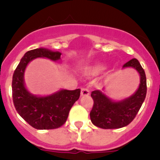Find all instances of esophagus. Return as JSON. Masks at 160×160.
Returning a JSON list of instances; mask_svg holds the SVG:
<instances>
[{
    "instance_id": "34e87169",
    "label": "esophagus",
    "mask_w": 160,
    "mask_h": 160,
    "mask_svg": "<svg viewBox=\"0 0 160 160\" xmlns=\"http://www.w3.org/2000/svg\"><path fill=\"white\" fill-rule=\"evenodd\" d=\"M89 94H90V90H88V89L87 88H82L81 90V95L82 96V97H84V96H88Z\"/></svg>"
}]
</instances>
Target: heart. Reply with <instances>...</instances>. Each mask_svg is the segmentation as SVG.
<instances>
[{
  "instance_id": "obj_1",
  "label": "heart",
  "mask_w": 160,
  "mask_h": 160,
  "mask_svg": "<svg viewBox=\"0 0 160 160\" xmlns=\"http://www.w3.org/2000/svg\"><path fill=\"white\" fill-rule=\"evenodd\" d=\"M106 67V64L103 62H95L94 63H91L89 66L85 67V71L89 74L95 75L102 71Z\"/></svg>"
}]
</instances>
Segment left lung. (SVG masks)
I'll list each match as a JSON object with an SVG mask.
<instances>
[{"instance_id": "left-lung-1", "label": "left lung", "mask_w": 160, "mask_h": 160, "mask_svg": "<svg viewBox=\"0 0 160 160\" xmlns=\"http://www.w3.org/2000/svg\"><path fill=\"white\" fill-rule=\"evenodd\" d=\"M133 68L139 74L140 83L131 96L114 100L105 94V88L91 92L94 106L90 113L94 126L102 129H118L128 126L136 116L147 94V78L144 70L137 59L133 58L123 65L122 69Z\"/></svg>"}]
</instances>
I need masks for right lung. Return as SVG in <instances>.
Masks as SVG:
<instances>
[{"label":"right lung","instance_id":"add662e5","mask_svg":"<svg viewBox=\"0 0 160 160\" xmlns=\"http://www.w3.org/2000/svg\"><path fill=\"white\" fill-rule=\"evenodd\" d=\"M62 53L46 48L29 50L23 56L12 76V90L14 107L19 115L38 130L56 129L66 122L70 109L80 97V89H61L49 95H36L25 87L24 75L30 62L38 58L53 62L61 61Z\"/></svg>","mask_w":160,"mask_h":160}]
</instances>
